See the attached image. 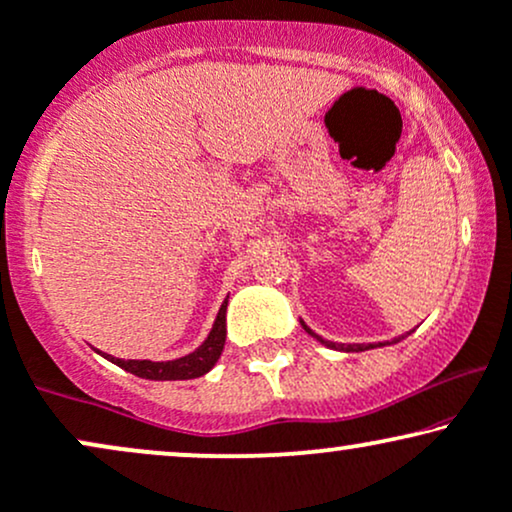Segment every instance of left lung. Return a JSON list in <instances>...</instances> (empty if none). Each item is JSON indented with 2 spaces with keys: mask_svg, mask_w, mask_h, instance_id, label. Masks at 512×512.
<instances>
[{
  "mask_svg": "<svg viewBox=\"0 0 512 512\" xmlns=\"http://www.w3.org/2000/svg\"><path fill=\"white\" fill-rule=\"evenodd\" d=\"M302 328H304V331H307L309 335H314V338H316V340H319V342H323V345H326V347H333V349H342V352H364V349H373V347H380V342H378V345H335V342H328V340H323V338H319V335H316V333H312V331H309V328H307V326H304V323H302ZM394 342H397V340H394Z\"/></svg>",
  "mask_w": 512,
  "mask_h": 512,
  "instance_id": "1",
  "label": "left lung"
}]
</instances>
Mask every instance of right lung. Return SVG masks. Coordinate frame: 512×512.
<instances>
[{
  "mask_svg": "<svg viewBox=\"0 0 512 512\" xmlns=\"http://www.w3.org/2000/svg\"><path fill=\"white\" fill-rule=\"evenodd\" d=\"M226 304H229V297L219 307V314L215 319V326L208 335V340L200 345L196 352L186 354V357L174 359V361H137V359H115L108 354V359L113 364H118L125 371L139 375V378L146 380H191L200 378L210 371L212 366L217 364V359L222 357L224 340H226Z\"/></svg>",
  "mask_w": 512,
  "mask_h": 512,
  "instance_id": "1",
  "label": "right lung"
}]
</instances>
